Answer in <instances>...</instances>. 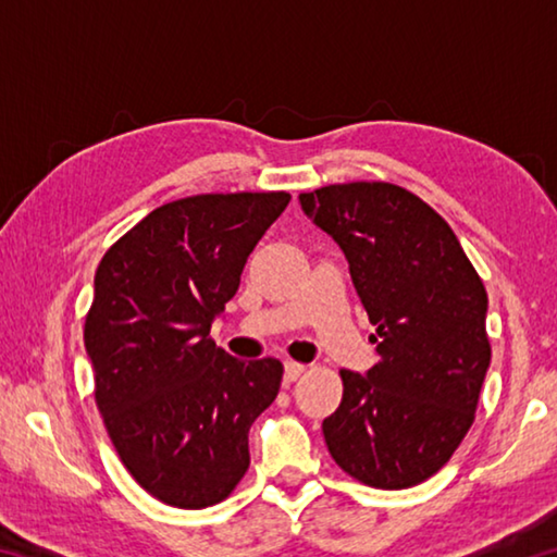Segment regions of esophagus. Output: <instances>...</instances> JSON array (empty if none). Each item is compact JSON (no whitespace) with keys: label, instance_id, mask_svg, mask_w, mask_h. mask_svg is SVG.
<instances>
[{"label":"esophagus","instance_id":"esophagus-1","mask_svg":"<svg viewBox=\"0 0 557 557\" xmlns=\"http://www.w3.org/2000/svg\"><path fill=\"white\" fill-rule=\"evenodd\" d=\"M307 371L305 363H297V361H287L285 363V383H295L301 373Z\"/></svg>","mask_w":557,"mask_h":557}]
</instances>
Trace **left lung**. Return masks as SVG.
<instances>
[{"label":"left lung","mask_w":557,"mask_h":557,"mask_svg":"<svg viewBox=\"0 0 557 557\" xmlns=\"http://www.w3.org/2000/svg\"><path fill=\"white\" fill-rule=\"evenodd\" d=\"M301 209L344 250L381 361L342 369L329 455L356 482L408 488L447 465L474 422L492 361L486 289L447 221L388 182L329 184Z\"/></svg>","instance_id":"1"}]
</instances>
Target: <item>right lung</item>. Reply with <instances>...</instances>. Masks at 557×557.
<instances>
[{"mask_svg": "<svg viewBox=\"0 0 557 557\" xmlns=\"http://www.w3.org/2000/svg\"><path fill=\"white\" fill-rule=\"evenodd\" d=\"M287 191L199 194L147 213L102 256L86 314L96 403L132 479L176 508L221 504L250 467L248 430L277 398V358L240 361L211 322Z\"/></svg>", "mask_w": 557, "mask_h": 557, "instance_id": "add662e5", "label": "right lung"}]
</instances>
